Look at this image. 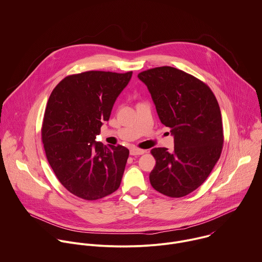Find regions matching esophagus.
I'll return each instance as SVG.
<instances>
[{
    "instance_id": "obj_1",
    "label": "esophagus",
    "mask_w": 262,
    "mask_h": 262,
    "mask_svg": "<svg viewBox=\"0 0 262 262\" xmlns=\"http://www.w3.org/2000/svg\"><path fill=\"white\" fill-rule=\"evenodd\" d=\"M146 152L144 149H139V148H131L130 149V155L131 156H140Z\"/></svg>"
}]
</instances>
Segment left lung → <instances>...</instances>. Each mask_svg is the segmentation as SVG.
I'll return each instance as SVG.
<instances>
[{"instance_id": "left-lung-1", "label": "left lung", "mask_w": 262, "mask_h": 262, "mask_svg": "<svg viewBox=\"0 0 262 262\" xmlns=\"http://www.w3.org/2000/svg\"><path fill=\"white\" fill-rule=\"evenodd\" d=\"M156 105L158 116L174 136V149L155 147L156 166L149 174L159 192L181 198L207 179L223 144L221 113L211 89L193 76L171 67L138 74Z\"/></svg>"}]
</instances>
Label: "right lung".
Here are the masks:
<instances>
[{
	"label": "right lung",
	"instance_id": "1",
	"mask_svg": "<svg viewBox=\"0 0 262 262\" xmlns=\"http://www.w3.org/2000/svg\"><path fill=\"white\" fill-rule=\"evenodd\" d=\"M131 77L132 72L72 75L49 97L42 126L46 157L60 183L81 199H102L121 184L129 149L95 138Z\"/></svg>",
	"mask_w": 262,
	"mask_h": 262
}]
</instances>
